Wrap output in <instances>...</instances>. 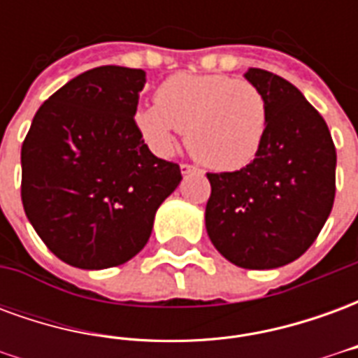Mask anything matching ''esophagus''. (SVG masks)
Instances as JSON below:
<instances>
[{"instance_id":"34e87169","label":"esophagus","mask_w":358,"mask_h":358,"mask_svg":"<svg viewBox=\"0 0 358 358\" xmlns=\"http://www.w3.org/2000/svg\"><path fill=\"white\" fill-rule=\"evenodd\" d=\"M180 172L186 176V174H192V172H199V169H195V166H192V164H186V163H182L180 164Z\"/></svg>"}]
</instances>
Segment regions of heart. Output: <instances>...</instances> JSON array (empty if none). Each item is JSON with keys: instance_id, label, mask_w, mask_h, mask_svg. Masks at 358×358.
Returning <instances> with one entry per match:
<instances>
[{"instance_id": "b5f03b06", "label": "heart", "mask_w": 358, "mask_h": 358, "mask_svg": "<svg viewBox=\"0 0 358 358\" xmlns=\"http://www.w3.org/2000/svg\"><path fill=\"white\" fill-rule=\"evenodd\" d=\"M157 105L136 110V126L157 155H171L180 132L187 151L207 169L248 166L263 145L268 103L249 80L224 74H174L159 86Z\"/></svg>"}]
</instances>
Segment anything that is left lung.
Segmentation results:
<instances>
[{
  "mask_svg": "<svg viewBox=\"0 0 358 358\" xmlns=\"http://www.w3.org/2000/svg\"><path fill=\"white\" fill-rule=\"evenodd\" d=\"M243 76L266 97L268 128L253 163L207 174L205 226L236 266L278 268L299 259L330 217L336 148L324 118L293 84L263 69Z\"/></svg>",
  "mask_w": 358,
  "mask_h": 358,
  "instance_id": "obj_1",
  "label": "left lung"
}]
</instances>
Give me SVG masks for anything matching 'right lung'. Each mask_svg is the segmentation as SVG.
<instances>
[{"mask_svg": "<svg viewBox=\"0 0 358 358\" xmlns=\"http://www.w3.org/2000/svg\"><path fill=\"white\" fill-rule=\"evenodd\" d=\"M143 86L141 69L86 71L43 103L24 138L22 207L71 266L110 268L138 255L182 180L178 164L153 155L134 122Z\"/></svg>", "mask_w": 358, "mask_h": 358, "instance_id": "add662e5", "label": "right lung"}]
</instances>
